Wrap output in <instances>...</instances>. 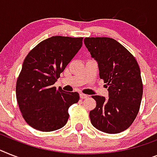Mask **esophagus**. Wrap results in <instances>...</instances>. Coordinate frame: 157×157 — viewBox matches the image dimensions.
I'll use <instances>...</instances> for the list:
<instances>
[{
  "instance_id": "esophagus-1",
  "label": "esophagus",
  "mask_w": 157,
  "mask_h": 157,
  "mask_svg": "<svg viewBox=\"0 0 157 157\" xmlns=\"http://www.w3.org/2000/svg\"><path fill=\"white\" fill-rule=\"evenodd\" d=\"M80 97H81V99H86L87 97H89V96L84 94V93H81V94H80Z\"/></svg>"
}]
</instances>
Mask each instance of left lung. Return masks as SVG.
I'll return each instance as SVG.
<instances>
[{
	"instance_id": "obj_1",
	"label": "left lung",
	"mask_w": 157,
	"mask_h": 157,
	"mask_svg": "<svg viewBox=\"0 0 157 157\" xmlns=\"http://www.w3.org/2000/svg\"><path fill=\"white\" fill-rule=\"evenodd\" d=\"M85 44L98 62L100 78L109 88V99L92 97L97 106L89 113L91 123L106 133H119L131 126L139 113L143 95L139 64L113 38L86 37Z\"/></svg>"
}]
</instances>
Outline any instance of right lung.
<instances>
[{"label": "right lung", "mask_w": 157, "mask_h": 157, "mask_svg": "<svg viewBox=\"0 0 157 157\" xmlns=\"http://www.w3.org/2000/svg\"><path fill=\"white\" fill-rule=\"evenodd\" d=\"M83 37L55 36L40 42L26 56L16 85L21 115L29 125L42 132L60 129L78 93L53 86L82 46Z\"/></svg>", "instance_id": "obj_1"}]
</instances>
